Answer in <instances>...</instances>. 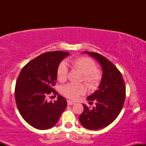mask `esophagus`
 Here are the masks:
<instances>
[{"label":"esophagus","mask_w":146,"mask_h":146,"mask_svg":"<svg viewBox=\"0 0 146 146\" xmlns=\"http://www.w3.org/2000/svg\"><path fill=\"white\" fill-rule=\"evenodd\" d=\"M67 104H68V106H71V105H73L75 103H74V102L70 101V100H67Z\"/></svg>","instance_id":"34e87169"}]
</instances>
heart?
I'll return each mask as SVG.
<instances>
[{
    "label": "heart",
    "instance_id": "obj_1",
    "mask_svg": "<svg viewBox=\"0 0 146 146\" xmlns=\"http://www.w3.org/2000/svg\"><path fill=\"white\" fill-rule=\"evenodd\" d=\"M71 64L82 73L81 80L84 81L88 88H95L98 86L102 80V73L96 68L94 60L88 57L81 56L71 60ZM56 76L60 82H64L67 80L68 68L64 62L59 64L57 68ZM61 93L66 98L75 100L86 93V88L82 84L70 83L62 87Z\"/></svg>",
    "mask_w": 146,
    "mask_h": 146
}]
</instances>
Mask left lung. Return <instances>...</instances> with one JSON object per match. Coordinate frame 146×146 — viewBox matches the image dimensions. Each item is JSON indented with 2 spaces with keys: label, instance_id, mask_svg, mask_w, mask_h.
Segmentation results:
<instances>
[{
  "label": "left lung",
  "instance_id": "obj_1",
  "mask_svg": "<svg viewBox=\"0 0 146 146\" xmlns=\"http://www.w3.org/2000/svg\"><path fill=\"white\" fill-rule=\"evenodd\" d=\"M95 58L103 71L99 89L87 98L96 102V107L90 109L84 104V110L79 119L84 128L98 130L108 126L119 115L125 98V85L121 72L109 60L95 52L85 51Z\"/></svg>",
  "mask_w": 146,
  "mask_h": 146
}]
</instances>
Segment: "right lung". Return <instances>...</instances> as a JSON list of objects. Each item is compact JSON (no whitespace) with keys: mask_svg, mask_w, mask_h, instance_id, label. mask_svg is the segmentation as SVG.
<instances>
[{"mask_svg":"<svg viewBox=\"0 0 146 146\" xmlns=\"http://www.w3.org/2000/svg\"><path fill=\"white\" fill-rule=\"evenodd\" d=\"M68 52H46L25 65L16 80L15 99L23 118L38 130L52 128L66 108V99L58 95V100L48 102L46 96L57 95L56 71Z\"/></svg>","mask_w":146,"mask_h":146,"instance_id":"1","label":"right lung"}]
</instances>
